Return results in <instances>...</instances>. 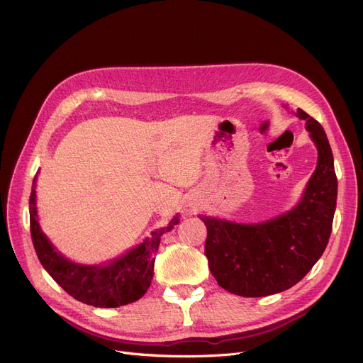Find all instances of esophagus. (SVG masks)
I'll use <instances>...</instances> for the list:
<instances>
[{"label":"esophagus","mask_w":363,"mask_h":363,"mask_svg":"<svg viewBox=\"0 0 363 363\" xmlns=\"http://www.w3.org/2000/svg\"><path fill=\"white\" fill-rule=\"evenodd\" d=\"M189 206H190V208H196V206H199V203L196 202V200H193V202L189 203Z\"/></svg>","instance_id":"34e87169"}]
</instances>
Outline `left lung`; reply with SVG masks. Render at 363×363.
<instances>
[{"label":"left lung","instance_id":"left-lung-1","mask_svg":"<svg viewBox=\"0 0 363 363\" xmlns=\"http://www.w3.org/2000/svg\"><path fill=\"white\" fill-rule=\"evenodd\" d=\"M294 115L305 121L318 152L317 167L299 202L260 223L199 216L208 229L205 254L211 274L220 287L238 296H269L298 284L329 242L338 196L332 150L314 118L302 109Z\"/></svg>","mask_w":363,"mask_h":363}]
</instances>
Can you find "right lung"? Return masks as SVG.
<instances>
[{
    "label": "right lung",
    "mask_w": 363,
    "mask_h": 363,
    "mask_svg": "<svg viewBox=\"0 0 363 363\" xmlns=\"http://www.w3.org/2000/svg\"><path fill=\"white\" fill-rule=\"evenodd\" d=\"M37 177L33 181L30 197L31 238L40 263L58 286L76 301L97 308H116L139 301L151 286L154 262L161 236L179 223V213L167 225L151 232L140 244L119 257L100 264H84L67 259L42 230L37 213Z\"/></svg>",
    "instance_id": "1"
}]
</instances>
